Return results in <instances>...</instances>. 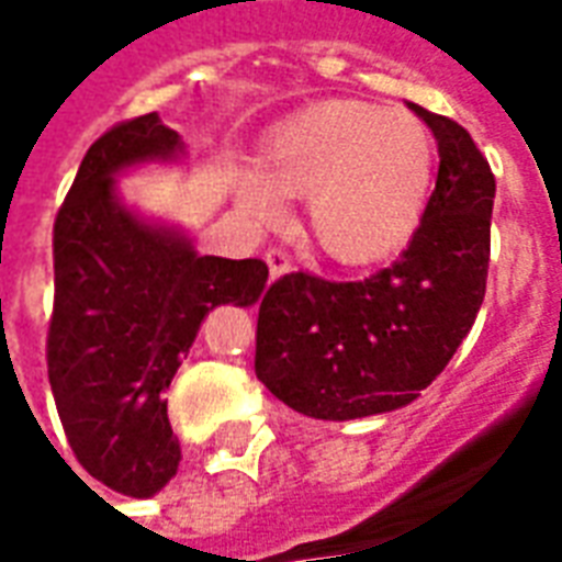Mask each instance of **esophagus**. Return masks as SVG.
Masks as SVG:
<instances>
[{
    "mask_svg": "<svg viewBox=\"0 0 562 562\" xmlns=\"http://www.w3.org/2000/svg\"><path fill=\"white\" fill-rule=\"evenodd\" d=\"M265 261H268L270 277H273V280L282 277V273H289V268H292V258H289V252H285L282 246H270V249H265Z\"/></svg>",
    "mask_w": 562,
    "mask_h": 562,
    "instance_id": "esophagus-1",
    "label": "esophagus"
}]
</instances>
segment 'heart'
<instances>
[{
  "label": "heart",
  "instance_id": "1",
  "mask_svg": "<svg viewBox=\"0 0 562 562\" xmlns=\"http://www.w3.org/2000/svg\"><path fill=\"white\" fill-rule=\"evenodd\" d=\"M434 135L422 116L370 102H322L285 120L261 147V168L237 177L252 220L273 225L282 195L306 198L313 244L337 265L397 256L422 225L434 186Z\"/></svg>",
  "mask_w": 562,
  "mask_h": 562
}]
</instances>
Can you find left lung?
<instances>
[{
	"mask_svg": "<svg viewBox=\"0 0 562 562\" xmlns=\"http://www.w3.org/2000/svg\"><path fill=\"white\" fill-rule=\"evenodd\" d=\"M439 144L422 225L391 268L355 282L294 270L258 306L256 376L294 413L349 422L418 397L479 316L496 180L470 132L415 108Z\"/></svg>",
	"mask_w": 562,
	"mask_h": 562,
	"instance_id": "obj_1",
	"label": "left lung"
}]
</instances>
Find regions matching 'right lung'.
<instances>
[{"label":"right lung","instance_id":"1","mask_svg":"<svg viewBox=\"0 0 562 562\" xmlns=\"http://www.w3.org/2000/svg\"><path fill=\"white\" fill-rule=\"evenodd\" d=\"M180 135L159 116L95 138L54 222L47 379L75 458L126 496H153L180 467L165 391L213 306L261 297V258L198 256L189 240L116 204L114 177L171 159Z\"/></svg>","mask_w":562,"mask_h":562}]
</instances>
